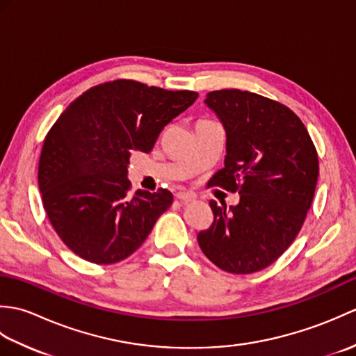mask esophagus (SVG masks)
Listing matches in <instances>:
<instances>
[{
    "mask_svg": "<svg viewBox=\"0 0 356 356\" xmlns=\"http://www.w3.org/2000/svg\"><path fill=\"white\" fill-rule=\"evenodd\" d=\"M176 199H179L182 203H188V202H194L195 195L191 193H177Z\"/></svg>",
    "mask_w": 356,
    "mask_h": 356,
    "instance_id": "34e87169",
    "label": "esophagus"
}]
</instances>
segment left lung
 I'll return each mask as SVG.
<instances>
[{
	"instance_id": "1",
	"label": "left lung",
	"mask_w": 356,
	"mask_h": 356,
	"mask_svg": "<svg viewBox=\"0 0 356 356\" xmlns=\"http://www.w3.org/2000/svg\"><path fill=\"white\" fill-rule=\"evenodd\" d=\"M226 133L225 166L211 185L238 191L236 207L209 202L214 222L199 246L231 274L268 268L297 237L312 205L318 156L305 124L283 104L237 88L207 95Z\"/></svg>"
}]
</instances>
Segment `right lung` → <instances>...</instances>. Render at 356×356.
I'll return each mask as SVG.
<instances>
[{
    "mask_svg": "<svg viewBox=\"0 0 356 356\" xmlns=\"http://www.w3.org/2000/svg\"><path fill=\"white\" fill-rule=\"evenodd\" d=\"M197 93L119 79L76 97L45 136L38 184L56 234L81 259L111 264L127 259L171 207L168 190L128 195L134 151L148 153Z\"/></svg>",
    "mask_w": 356,
    "mask_h": 356,
    "instance_id": "add662e5",
    "label": "right lung"
}]
</instances>
